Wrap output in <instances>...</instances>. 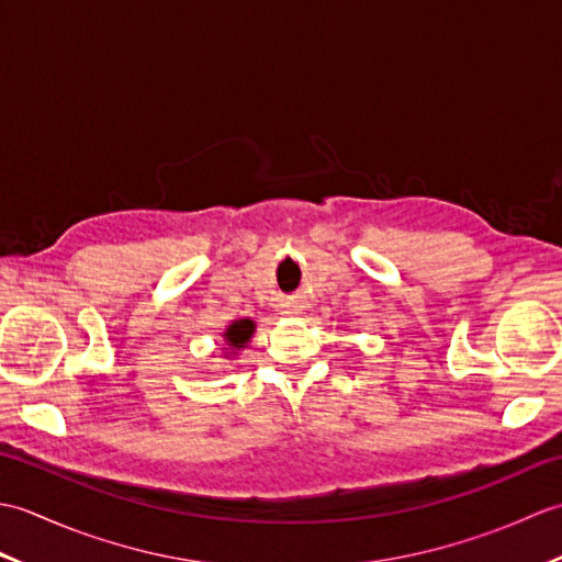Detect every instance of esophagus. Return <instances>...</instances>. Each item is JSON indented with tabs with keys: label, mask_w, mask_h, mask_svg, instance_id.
I'll use <instances>...</instances> for the list:
<instances>
[{
	"label": "esophagus",
	"mask_w": 562,
	"mask_h": 562,
	"mask_svg": "<svg viewBox=\"0 0 562 562\" xmlns=\"http://www.w3.org/2000/svg\"><path fill=\"white\" fill-rule=\"evenodd\" d=\"M284 314H292V316H296L300 312H296V308H294V312H284Z\"/></svg>",
	"instance_id": "1"
}]
</instances>
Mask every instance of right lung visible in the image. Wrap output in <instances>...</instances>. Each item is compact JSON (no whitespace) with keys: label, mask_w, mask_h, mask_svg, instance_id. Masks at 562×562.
Here are the masks:
<instances>
[{"label":"right lung","mask_w":562,"mask_h":562,"mask_svg":"<svg viewBox=\"0 0 562 562\" xmlns=\"http://www.w3.org/2000/svg\"><path fill=\"white\" fill-rule=\"evenodd\" d=\"M254 330H256V324L250 318H238V321H234L229 328L224 330V340H226V345H229L232 355H236L238 350L246 348L250 336H254Z\"/></svg>","instance_id":"right-lung-1"}]
</instances>
